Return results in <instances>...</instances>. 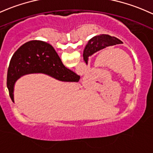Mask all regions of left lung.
I'll list each match as a JSON object with an SVG mask.
<instances>
[{"label": "left lung", "mask_w": 153, "mask_h": 153, "mask_svg": "<svg viewBox=\"0 0 153 153\" xmlns=\"http://www.w3.org/2000/svg\"><path fill=\"white\" fill-rule=\"evenodd\" d=\"M123 43L120 39L116 37L111 36L106 34H101L99 36H96L90 39L89 42L87 44L83 52V57L86 63H88V57L91 56L98 51L103 50L106 47L114 46L116 44Z\"/></svg>", "instance_id": "8db88e82"}]
</instances>
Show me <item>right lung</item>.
<instances>
[{
  "label": "right lung",
  "instance_id": "obj_1",
  "mask_svg": "<svg viewBox=\"0 0 153 153\" xmlns=\"http://www.w3.org/2000/svg\"><path fill=\"white\" fill-rule=\"evenodd\" d=\"M44 74L63 82H79L80 76L65 68L52 45L42 41L26 42L14 52L7 73V88L14 101L15 82L22 76Z\"/></svg>",
  "mask_w": 153,
  "mask_h": 153
}]
</instances>
